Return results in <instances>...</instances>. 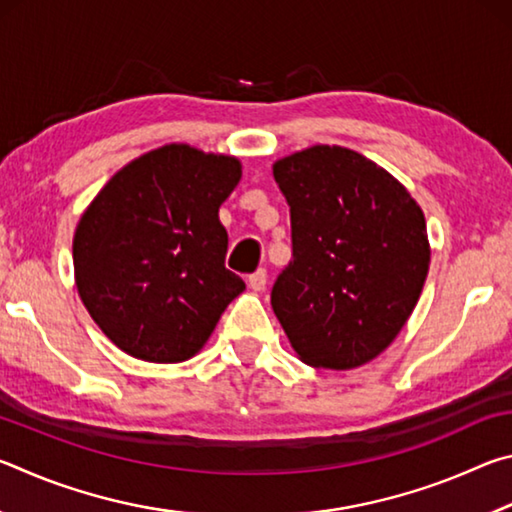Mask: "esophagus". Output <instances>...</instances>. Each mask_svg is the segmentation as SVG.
I'll list each match as a JSON object with an SVG mask.
<instances>
[{
  "label": "esophagus",
  "instance_id": "obj_1",
  "mask_svg": "<svg viewBox=\"0 0 512 512\" xmlns=\"http://www.w3.org/2000/svg\"><path fill=\"white\" fill-rule=\"evenodd\" d=\"M248 287L253 291H262L266 287V271H264V268H257L253 275H248Z\"/></svg>",
  "mask_w": 512,
  "mask_h": 512
}]
</instances>
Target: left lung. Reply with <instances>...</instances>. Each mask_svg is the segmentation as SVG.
Returning a JSON list of instances; mask_svg holds the SVG:
<instances>
[{"label": "left lung", "mask_w": 512, "mask_h": 512, "mask_svg": "<svg viewBox=\"0 0 512 512\" xmlns=\"http://www.w3.org/2000/svg\"><path fill=\"white\" fill-rule=\"evenodd\" d=\"M293 259L271 305L314 368L350 370L395 341L429 273L427 223L406 187L361 153L316 144L273 164Z\"/></svg>", "instance_id": "1"}]
</instances>
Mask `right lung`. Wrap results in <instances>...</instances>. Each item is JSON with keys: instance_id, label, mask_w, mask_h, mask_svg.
<instances>
[{"instance_id": "add662e5", "label": "right lung", "mask_w": 512, "mask_h": 512, "mask_svg": "<svg viewBox=\"0 0 512 512\" xmlns=\"http://www.w3.org/2000/svg\"><path fill=\"white\" fill-rule=\"evenodd\" d=\"M239 180L232 155L167 144L119 169L83 212L72 246L76 289L119 350L187 361L246 289L225 268L219 221Z\"/></svg>"}]
</instances>
